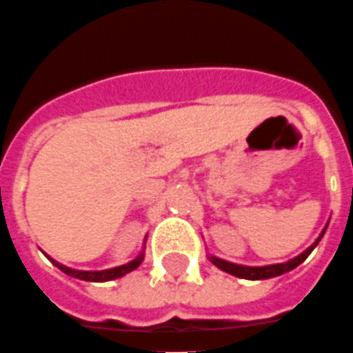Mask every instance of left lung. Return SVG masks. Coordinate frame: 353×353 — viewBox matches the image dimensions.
<instances>
[{"label": "left lung", "instance_id": "1", "mask_svg": "<svg viewBox=\"0 0 353 353\" xmlns=\"http://www.w3.org/2000/svg\"><path fill=\"white\" fill-rule=\"evenodd\" d=\"M325 234V229L323 232L319 234V238L314 242V244L303 252L299 257L295 259L288 261V263H280V265H268V266H242V265H234V263H229V261L217 259V257H212V263H214L217 268H221L225 272L232 274V276H238V278H244V280H266V278H274V276H280V274H285L289 270H293L295 266H299L303 263L308 255L312 253V250L318 245V242L321 240V236Z\"/></svg>", "mask_w": 353, "mask_h": 353}]
</instances>
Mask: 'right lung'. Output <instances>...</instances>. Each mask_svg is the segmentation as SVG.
<instances>
[{"instance_id":"1","label":"right lung","mask_w":353,"mask_h":353,"mask_svg":"<svg viewBox=\"0 0 353 353\" xmlns=\"http://www.w3.org/2000/svg\"><path fill=\"white\" fill-rule=\"evenodd\" d=\"M141 261H143V253L139 255L138 259L130 261V263H126L123 266H115V268H109V270H73V268H68V266L60 265L57 261H52L54 265L62 270L68 276H72V278H77V280H85V281H109V280H117V278H121L124 274L132 272V270H136L139 265H141Z\"/></svg>"}]
</instances>
